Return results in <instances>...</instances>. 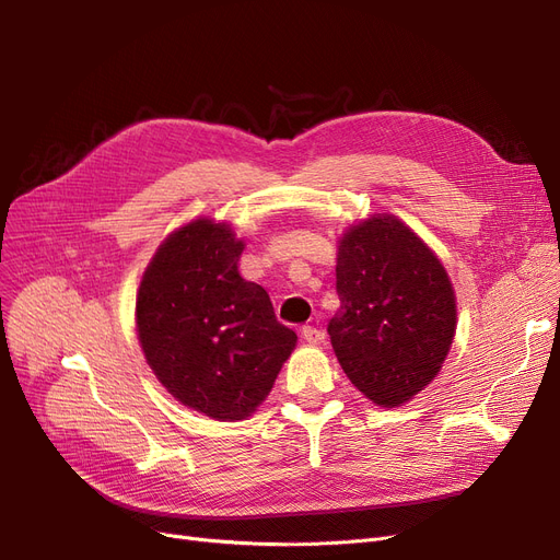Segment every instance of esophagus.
<instances>
[{"instance_id":"1","label":"esophagus","mask_w":560,"mask_h":560,"mask_svg":"<svg viewBox=\"0 0 560 560\" xmlns=\"http://www.w3.org/2000/svg\"><path fill=\"white\" fill-rule=\"evenodd\" d=\"M302 338L308 342V345H322L325 342V331H319L315 327H304L302 329Z\"/></svg>"}]
</instances>
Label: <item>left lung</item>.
<instances>
[{
    "mask_svg": "<svg viewBox=\"0 0 560 560\" xmlns=\"http://www.w3.org/2000/svg\"><path fill=\"white\" fill-rule=\"evenodd\" d=\"M336 290L340 308L327 331L351 384L384 408L413 399L456 334L445 265L399 218L376 213L340 235Z\"/></svg>",
    "mask_w": 560,
    "mask_h": 560,
    "instance_id": "left-lung-1",
    "label": "left lung"
}]
</instances>
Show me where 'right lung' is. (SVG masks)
I'll list each match as a JSON object with an SVG mask.
<instances>
[{
  "instance_id": "obj_1",
  "label": "right lung",
  "mask_w": 560,
  "mask_h": 560,
  "mask_svg": "<svg viewBox=\"0 0 560 560\" xmlns=\"http://www.w3.org/2000/svg\"><path fill=\"white\" fill-rule=\"evenodd\" d=\"M231 224L192 220L159 245L136 295V331L163 388L220 422L249 418L270 395L298 334L262 285L241 277Z\"/></svg>"
}]
</instances>
